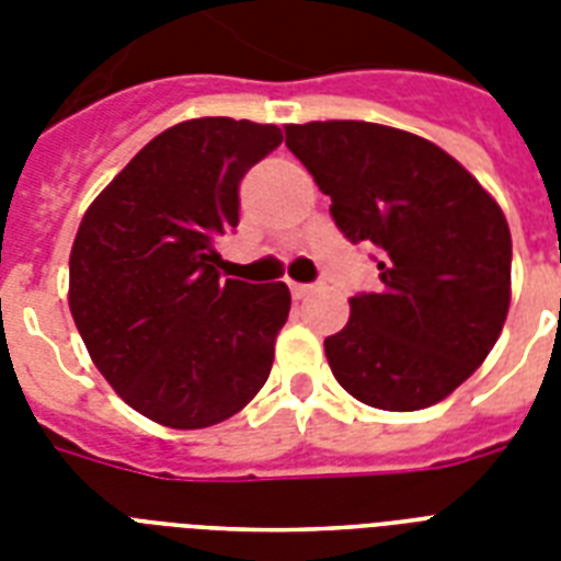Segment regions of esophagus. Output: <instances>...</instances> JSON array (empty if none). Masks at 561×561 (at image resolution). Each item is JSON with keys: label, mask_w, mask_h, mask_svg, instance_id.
I'll list each match as a JSON object with an SVG mask.
<instances>
[{"label": "esophagus", "mask_w": 561, "mask_h": 561, "mask_svg": "<svg viewBox=\"0 0 561 561\" xmlns=\"http://www.w3.org/2000/svg\"><path fill=\"white\" fill-rule=\"evenodd\" d=\"M314 290H317V285H302V282H290V294H294V299L311 297Z\"/></svg>", "instance_id": "34e87169"}]
</instances>
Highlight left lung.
<instances>
[{"instance_id": "8db88e82", "label": "left lung", "mask_w": 561, "mask_h": 561, "mask_svg": "<svg viewBox=\"0 0 561 561\" xmlns=\"http://www.w3.org/2000/svg\"><path fill=\"white\" fill-rule=\"evenodd\" d=\"M285 145L332 197L350 241L381 247L378 294L350 299L325 337L343 390L378 410H422L486 360L513 297V238L497 201L451 153L375 122L285 125Z\"/></svg>"}]
</instances>
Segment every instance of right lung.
Wrapping results in <instances>:
<instances>
[{"instance_id": "obj_1", "label": "right lung", "mask_w": 561, "mask_h": 561, "mask_svg": "<svg viewBox=\"0 0 561 561\" xmlns=\"http://www.w3.org/2000/svg\"><path fill=\"white\" fill-rule=\"evenodd\" d=\"M279 142L276 125L188 118L153 136L83 211L69 311L92 364L151 422L218 425L271 375L288 285L224 279L215 238L238 227V183Z\"/></svg>"}]
</instances>
